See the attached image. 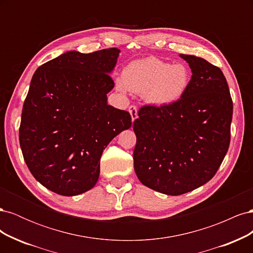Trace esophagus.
<instances>
[{"label": "esophagus", "instance_id": "1", "mask_svg": "<svg viewBox=\"0 0 253 253\" xmlns=\"http://www.w3.org/2000/svg\"><path fill=\"white\" fill-rule=\"evenodd\" d=\"M128 112L132 116V121H134L137 117H138V113H137V108L136 105H129L128 106Z\"/></svg>", "mask_w": 253, "mask_h": 253}]
</instances>
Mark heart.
<instances>
[{
  "label": "heart",
  "mask_w": 253,
  "mask_h": 253,
  "mask_svg": "<svg viewBox=\"0 0 253 253\" xmlns=\"http://www.w3.org/2000/svg\"><path fill=\"white\" fill-rule=\"evenodd\" d=\"M191 81V72L183 63L170 64L157 57L132 61L117 80V87L142 94L153 105H168L185 95Z\"/></svg>",
  "instance_id": "obj_1"
}]
</instances>
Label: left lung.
I'll list each match as a JSON object with an SVG mask.
<instances>
[{"instance_id":"left-lung-1","label":"left lung","mask_w":253,"mask_h":253,"mask_svg":"<svg viewBox=\"0 0 253 253\" xmlns=\"http://www.w3.org/2000/svg\"><path fill=\"white\" fill-rule=\"evenodd\" d=\"M192 70L179 100L143 105L133 128L134 169L145 187L181 195L205 185L230 144L233 103L220 68L191 55H180Z\"/></svg>"}]
</instances>
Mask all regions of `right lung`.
<instances>
[{"instance_id": "obj_1", "label": "right lung", "mask_w": 253, "mask_h": 253, "mask_svg": "<svg viewBox=\"0 0 253 253\" xmlns=\"http://www.w3.org/2000/svg\"><path fill=\"white\" fill-rule=\"evenodd\" d=\"M116 47L67 51L35 72L23 104L19 139L34 177L57 194L93 188L111 140L132 126L128 112L106 103Z\"/></svg>"}]
</instances>
